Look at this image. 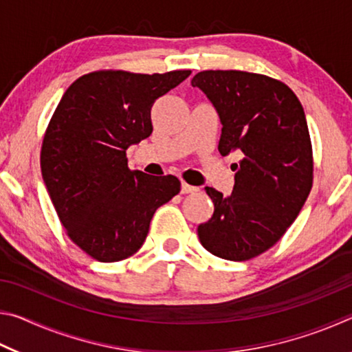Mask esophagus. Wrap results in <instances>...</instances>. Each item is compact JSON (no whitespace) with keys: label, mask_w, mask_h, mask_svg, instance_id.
<instances>
[{"label":"esophagus","mask_w":352,"mask_h":352,"mask_svg":"<svg viewBox=\"0 0 352 352\" xmlns=\"http://www.w3.org/2000/svg\"><path fill=\"white\" fill-rule=\"evenodd\" d=\"M199 190V188H195V186H190V184H188V183H182V194H190V192H197Z\"/></svg>","instance_id":"1"}]
</instances>
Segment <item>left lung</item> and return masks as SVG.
Here are the masks:
<instances>
[{
  "label": "left lung",
  "mask_w": 352,
  "mask_h": 352,
  "mask_svg": "<svg viewBox=\"0 0 352 352\" xmlns=\"http://www.w3.org/2000/svg\"><path fill=\"white\" fill-rule=\"evenodd\" d=\"M190 83L219 113V152L241 157L228 197L205 188L214 214L199 225V239L214 256L248 261L281 239L312 189L305 110L285 83L264 74L210 69L195 74Z\"/></svg>",
  "instance_id": "left-lung-1"
}]
</instances>
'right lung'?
<instances>
[{
	"label": "right lung",
	"instance_id": "add662e5",
	"mask_svg": "<svg viewBox=\"0 0 352 352\" xmlns=\"http://www.w3.org/2000/svg\"><path fill=\"white\" fill-rule=\"evenodd\" d=\"M189 74L94 71L71 83L51 118L41 175L69 239L96 261L138 252L157 208L180 192L174 175L130 170L126 151L151 136L153 102Z\"/></svg>",
	"mask_w": 352,
	"mask_h": 352
}]
</instances>
